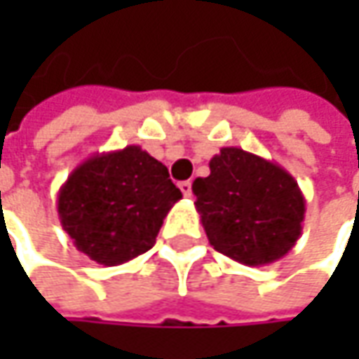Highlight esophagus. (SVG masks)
I'll list each match as a JSON object with an SVG mask.
<instances>
[{"mask_svg": "<svg viewBox=\"0 0 359 359\" xmlns=\"http://www.w3.org/2000/svg\"><path fill=\"white\" fill-rule=\"evenodd\" d=\"M180 189H182V194H184L186 198H191V182H182V184H180Z\"/></svg>", "mask_w": 359, "mask_h": 359, "instance_id": "obj_1", "label": "esophagus"}]
</instances>
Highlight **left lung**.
<instances>
[{
    "instance_id": "8db88e82",
    "label": "left lung",
    "mask_w": 359,
    "mask_h": 359,
    "mask_svg": "<svg viewBox=\"0 0 359 359\" xmlns=\"http://www.w3.org/2000/svg\"><path fill=\"white\" fill-rule=\"evenodd\" d=\"M191 189L215 252L243 266L282 259L302 236L306 198L292 173L241 147H222Z\"/></svg>"
}]
</instances>
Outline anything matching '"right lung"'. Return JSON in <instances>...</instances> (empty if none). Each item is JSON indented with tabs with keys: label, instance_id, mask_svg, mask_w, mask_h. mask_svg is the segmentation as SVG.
Segmentation results:
<instances>
[{
	"label": "right lung",
	"instance_id": "right-lung-1",
	"mask_svg": "<svg viewBox=\"0 0 359 359\" xmlns=\"http://www.w3.org/2000/svg\"><path fill=\"white\" fill-rule=\"evenodd\" d=\"M182 191L168 168L140 145L81 161L57 194L62 228L77 250L119 266L154 248L163 217Z\"/></svg>",
	"mask_w": 359,
	"mask_h": 359
}]
</instances>
